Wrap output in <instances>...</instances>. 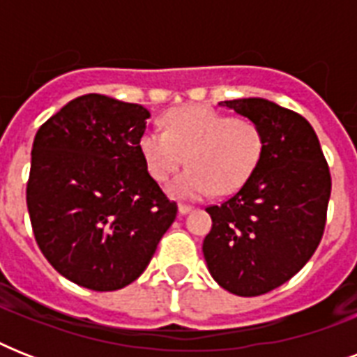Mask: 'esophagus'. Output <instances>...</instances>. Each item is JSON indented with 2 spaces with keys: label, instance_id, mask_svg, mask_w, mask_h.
<instances>
[{
  "label": "esophagus",
  "instance_id": "esophagus-1",
  "mask_svg": "<svg viewBox=\"0 0 357 357\" xmlns=\"http://www.w3.org/2000/svg\"><path fill=\"white\" fill-rule=\"evenodd\" d=\"M192 209H195V207H192V206H187V204H179V206H178L179 215H189V213L192 211Z\"/></svg>",
  "mask_w": 357,
  "mask_h": 357
}]
</instances>
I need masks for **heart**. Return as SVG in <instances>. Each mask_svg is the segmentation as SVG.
<instances>
[{
	"label": "heart",
	"mask_w": 357,
	"mask_h": 357,
	"mask_svg": "<svg viewBox=\"0 0 357 357\" xmlns=\"http://www.w3.org/2000/svg\"><path fill=\"white\" fill-rule=\"evenodd\" d=\"M139 153L153 181L165 183L187 161V170L168 185L176 200L196 202L215 190L235 192L248 181L265 153L263 129L248 119H231L206 105H187L162 116V131L146 129Z\"/></svg>",
	"instance_id": "heart-1"
}]
</instances>
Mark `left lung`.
Listing matches in <instances>:
<instances>
[{
    "label": "left lung",
    "instance_id": "left-lung-1",
    "mask_svg": "<svg viewBox=\"0 0 357 357\" xmlns=\"http://www.w3.org/2000/svg\"><path fill=\"white\" fill-rule=\"evenodd\" d=\"M218 105L263 129L255 174L220 206L207 207L213 228L204 257L213 280L237 296H259L289 282L315 254L326 226L332 178L311 123L265 98Z\"/></svg>",
    "mask_w": 357,
    "mask_h": 357
}]
</instances>
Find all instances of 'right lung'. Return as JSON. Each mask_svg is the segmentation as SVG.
I'll return each instance as SVG.
<instances>
[{
  "label": "right lung",
  "instance_id": "obj_1",
  "mask_svg": "<svg viewBox=\"0 0 357 357\" xmlns=\"http://www.w3.org/2000/svg\"><path fill=\"white\" fill-rule=\"evenodd\" d=\"M150 111L103 94L68 102L36 131L27 209L50 265L92 291H116L146 271L178 206L139 153Z\"/></svg>",
  "mask_w": 357,
  "mask_h": 357
}]
</instances>
